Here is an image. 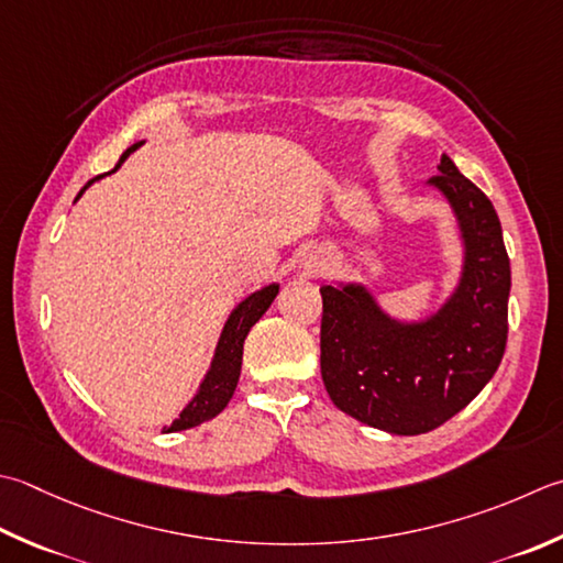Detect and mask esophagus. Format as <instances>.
I'll return each instance as SVG.
<instances>
[{"label":"esophagus","instance_id":"esophagus-1","mask_svg":"<svg viewBox=\"0 0 563 563\" xmlns=\"http://www.w3.org/2000/svg\"><path fill=\"white\" fill-rule=\"evenodd\" d=\"M307 271H310V273H319V271H324V261H319V258H310V261H307Z\"/></svg>","mask_w":563,"mask_h":563}]
</instances>
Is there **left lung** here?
<instances>
[{"label":"left lung","instance_id":"obj_1","mask_svg":"<svg viewBox=\"0 0 563 563\" xmlns=\"http://www.w3.org/2000/svg\"><path fill=\"white\" fill-rule=\"evenodd\" d=\"M427 183L456 219L461 271L446 300L400 319L366 283L322 285V380L354 420L388 434L432 432L486 388L508 341L510 258L500 219L446 153Z\"/></svg>","mask_w":563,"mask_h":563}]
</instances>
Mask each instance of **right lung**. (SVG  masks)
Masks as SVG:
<instances>
[{"instance_id":"obj_1","label":"right lung","mask_w":563,"mask_h":563,"mask_svg":"<svg viewBox=\"0 0 563 563\" xmlns=\"http://www.w3.org/2000/svg\"><path fill=\"white\" fill-rule=\"evenodd\" d=\"M143 141H136L134 146H129L124 153H121V158L117 163V168L121 163H124L131 153H134ZM114 168V170H117ZM102 175H97L90 183H87L80 195L75 197V200H80L82 192L90 187L92 183H97ZM280 285L278 283H271V285H263L261 290L251 292L249 297H244L231 314L227 317L222 334H219L217 341V349H214V356L212 363H209V368L205 373V378L200 383V388H197L195 398L183 407V412L175 417L170 427H163L165 434L170 432H183V429H190L202 424L207 420H212L219 412L224 410L229 405L231 395L236 390V383L241 376V358H244V341L251 332V327L258 322V319L266 314V310L271 307V302L275 300V295H278Z\"/></svg>"}]
</instances>
